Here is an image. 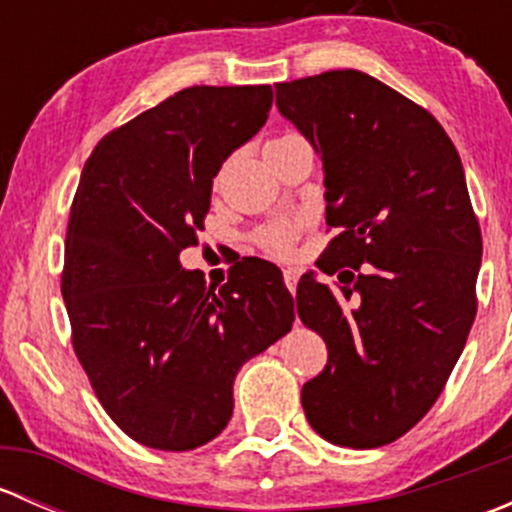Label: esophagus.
<instances>
[{
	"instance_id": "34e87169",
	"label": "esophagus",
	"mask_w": 512,
	"mask_h": 512,
	"mask_svg": "<svg viewBox=\"0 0 512 512\" xmlns=\"http://www.w3.org/2000/svg\"><path fill=\"white\" fill-rule=\"evenodd\" d=\"M297 277H299V272L294 270V267H287V270H285V285L292 294H294V289H297Z\"/></svg>"
}]
</instances>
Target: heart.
Returning <instances> with one entry per match:
<instances>
[{
    "instance_id": "b5f03b06",
    "label": "heart",
    "mask_w": 512,
    "mask_h": 512,
    "mask_svg": "<svg viewBox=\"0 0 512 512\" xmlns=\"http://www.w3.org/2000/svg\"><path fill=\"white\" fill-rule=\"evenodd\" d=\"M262 240H265V245L270 247L272 252H287L289 245H292V240H294V227H289V225L270 227Z\"/></svg>"
}]
</instances>
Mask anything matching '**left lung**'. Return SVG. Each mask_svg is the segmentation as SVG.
<instances>
[{
  "label": "left lung",
  "instance_id": "1",
  "mask_svg": "<svg viewBox=\"0 0 512 512\" xmlns=\"http://www.w3.org/2000/svg\"><path fill=\"white\" fill-rule=\"evenodd\" d=\"M277 108L322 158L327 225L337 227L297 285V314L327 344L302 386L314 431L376 448L436 404L476 319L483 255L456 146L441 123L356 69L277 84Z\"/></svg>",
  "mask_w": 512,
  "mask_h": 512
}]
</instances>
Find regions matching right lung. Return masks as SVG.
<instances>
[{
	"label": "right lung",
	"instance_id": "right-lung-1",
	"mask_svg": "<svg viewBox=\"0 0 512 512\" xmlns=\"http://www.w3.org/2000/svg\"><path fill=\"white\" fill-rule=\"evenodd\" d=\"M270 108V86H190L101 138L81 170L61 275L74 352L106 414L148 448L213 441L240 366L294 322L272 262L242 260L218 289L180 265L213 178Z\"/></svg>",
	"mask_w": 512,
	"mask_h": 512
}]
</instances>
